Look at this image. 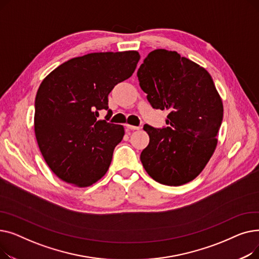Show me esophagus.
<instances>
[{
  "label": "esophagus",
  "instance_id": "esophagus-1",
  "mask_svg": "<svg viewBox=\"0 0 259 259\" xmlns=\"http://www.w3.org/2000/svg\"><path fill=\"white\" fill-rule=\"evenodd\" d=\"M126 127L128 128V129H130V130H140L141 129V127L140 126H132V125H126Z\"/></svg>",
  "mask_w": 259,
  "mask_h": 259
}]
</instances>
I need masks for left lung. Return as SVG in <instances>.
<instances>
[{
	"label": "left lung",
	"instance_id": "obj_1",
	"mask_svg": "<svg viewBox=\"0 0 259 259\" xmlns=\"http://www.w3.org/2000/svg\"><path fill=\"white\" fill-rule=\"evenodd\" d=\"M138 77L152 108L169 111L167 127L144 125L150 138L141 154L145 170L167 186L193 181L215 150L224 116L211 75L176 51L156 49L140 66Z\"/></svg>",
	"mask_w": 259,
	"mask_h": 259
}]
</instances>
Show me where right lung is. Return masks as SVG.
<instances>
[{
  "label": "right lung",
  "instance_id": "add662e5",
  "mask_svg": "<svg viewBox=\"0 0 259 259\" xmlns=\"http://www.w3.org/2000/svg\"><path fill=\"white\" fill-rule=\"evenodd\" d=\"M140 61L138 51L94 52L65 62L39 85L34 102L37 145L62 181L87 187L106 174L125 131L107 120L108 95L129 78ZM107 110L105 120L98 111Z\"/></svg>",
  "mask_w": 259,
  "mask_h": 259
}]
</instances>
